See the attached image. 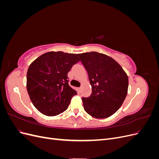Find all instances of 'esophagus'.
I'll use <instances>...</instances> for the list:
<instances>
[{
	"mask_svg": "<svg viewBox=\"0 0 159 159\" xmlns=\"http://www.w3.org/2000/svg\"><path fill=\"white\" fill-rule=\"evenodd\" d=\"M78 91L79 93L81 92V88H78Z\"/></svg>",
	"mask_w": 159,
	"mask_h": 159,
	"instance_id": "obj_1",
	"label": "esophagus"
}]
</instances>
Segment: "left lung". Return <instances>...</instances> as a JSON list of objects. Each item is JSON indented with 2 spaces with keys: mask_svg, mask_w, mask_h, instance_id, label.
<instances>
[{
  "mask_svg": "<svg viewBox=\"0 0 159 159\" xmlns=\"http://www.w3.org/2000/svg\"><path fill=\"white\" fill-rule=\"evenodd\" d=\"M78 55L88 71L92 88L89 97L82 98L85 111L95 118L110 117L126 98L127 75L116 61L107 55L96 52Z\"/></svg>",
  "mask_w": 159,
  "mask_h": 159,
  "instance_id": "obj_1",
  "label": "left lung"
}]
</instances>
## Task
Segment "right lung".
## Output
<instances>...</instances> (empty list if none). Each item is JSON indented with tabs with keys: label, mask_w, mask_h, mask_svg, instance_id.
I'll use <instances>...</instances> for the list:
<instances>
[{
	"label": "right lung",
	"mask_w": 159,
	"mask_h": 159,
	"mask_svg": "<svg viewBox=\"0 0 159 159\" xmlns=\"http://www.w3.org/2000/svg\"><path fill=\"white\" fill-rule=\"evenodd\" d=\"M80 61L78 54L49 52L34 61L28 69L26 89L32 103L47 116H55L68 109L77 94L68 84V73Z\"/></svg>",
	"instance_id": "1"
}]
</instances>
